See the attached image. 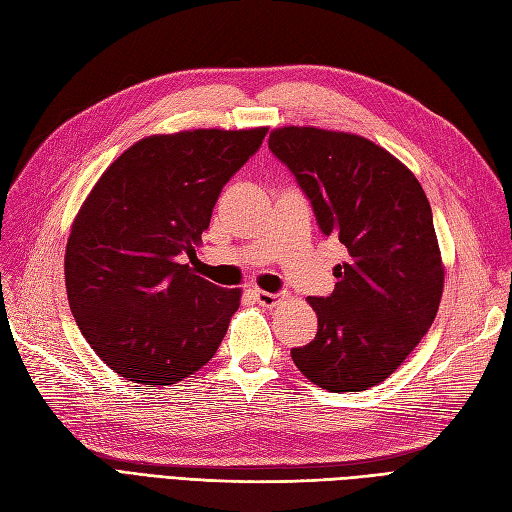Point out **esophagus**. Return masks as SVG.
Returning <instances> with one entry per match:
<instances>
[{
    "label": "esophagus",
    "instance_id": "1",
    "mask_svg": "<svg viewBox=\"0 0 512 512\" xmlns=\"http://www.w3.org/2000/svg\"><path fill=\"white\" fill-rule=\"evenodd\" d=\"M253 296H255V300H257V303H259L261 307H268V309H272V307H277V305L281 303V298H279V294H272V292H264V290H255V292H253Z\"/></svg>",
    "mask_w": 512,
    "mask_h": 512
}]
</instances>
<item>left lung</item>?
<instances>
[{"label": "left lung", "mask_w": 512, "mask_h": 512, "mask_svg": "<svg viewBox=\"0 0 512 512\" xmlns=\"http://www.w3.org/2000/svg\"><path fill=\"white\" fill-rule=\"evenodd\" d=\"M270 151L292 170L324 235L348 248L331 296H309L313 342L296 368L326 391L383 383L426 335L443 294L432 212L415 175L372 140L318 127H281Z\"/></svg>", "instance_id": "8db88e82"}]
</instances>
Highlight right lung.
Segmentation results:
<instances>
[{
	"mask_svg": "<svg viewBox=\"0 0 512 512\" xmlns=\"http://www.w3.org/2000/svg\"><path fill=\"white\" fill-rule=\"evenodd\" d=\"M268 127L190 129L121 153L77 212L64 255L73 318L110 370L175 385L216 355L242 292L194 274L222 186Z\"/></svg>",
	"mask_w": 512,
	"mask_h": 512,
	"instance_id": "obj_1",
	"label": "right lung"
}]
</instances>
